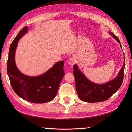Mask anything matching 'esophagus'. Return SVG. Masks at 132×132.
<instances>
[{"label": "esophagus", "instance_id": "34e87169", "mask_svg": "<svg viewBox=\"0 0 132 132\" xmlns=\"http://www.w3.org/2000/svg\"><path fill=\"white\" fill-rule=\"evenodd\" d=\"M75 63V59L74 57H72L71 58H70L69 61H68V64L69 65H70L71 66H72L74 65Z\"/></svg>", "mask_w": 132, "mask_h": 132}]
</instances>
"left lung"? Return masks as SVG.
<instances>
[{"label": "left lung", "instance_id": "left-lung-1", "mask_svg": "<svg viewBox=\"0 0 132 132\" xmlns=\"http://www.w3.org/2000/svg\"><path fill=\"white\" fill-rule=\"evenodd\" d=\"M109 33L120 44L122 49L119 38L112 32H109ZM124 68L125 60L122 67L115 78L105 83L97 84L87 79L81 72L77 64H75L73 66V74L78 97L80 100L88 103L103 102L108 99L121 87L124 79Z\"/></svg>", "mask_w": 132, "mask_h": 132}]
</instances>
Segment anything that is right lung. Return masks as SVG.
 Masks as SVG:
<instances>
[{
    "label": "right lung",
    "instance_id": "1",
    "mask_svg": "<svg viewBox=\"0 0 132 132\" xmlns=\"http://www.w3.org/2000/svg\"><path fill=\"white\" fill-rule=\"evenodd\" d=\"M24 27L10 45L7 61V73L11 85L22 99L34 103L49 102L55 97L63 76L64 61L56 62L45 73L38 76L22 74L15 63V52L18 41L28 32Z\"/></svg>",
    "mask_w": 132,
    "mask_h": 132
}]
</instances>
